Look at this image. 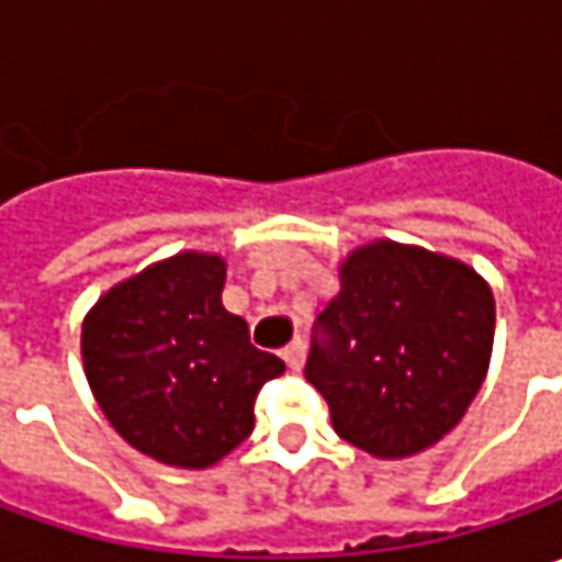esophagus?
<instances>
[{"mask_svg":"<svg viewBox=\"0 0 562 562\" xmlns=\"http://www.w3.org/2000/svg\"><path fill=\"white\" fill-rule=\"evenodd\" d=\"M281 357H284V362L291 366L293 372H300V369H303V362H306V344L296 337L291 347H284V353H281Z\"/></svg>","mask_w":562,"mask_h":562,"instance_id":"1","label":"esophagus"}]
</instances>
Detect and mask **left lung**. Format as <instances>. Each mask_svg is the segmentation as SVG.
Returning <instances> with one entry per match:
<instances>
[{"instance_id": "obj_1", "label": "left lung", "mask_w": 562, "mask_h": 562, "mask_svg": "<svg viewBox=\"0 0 562 562\" xmlns=\"http://www.w3.org/2000/svg\"><path fill=\"white\" fill-rule=\"evenodd\" d=\"M494 344V296L475 271L381 240L340 269L318 313L306 378L337 435L400 460L438 443L479 394Z\"/></svg>"}]
</instances>
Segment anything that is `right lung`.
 <instances>
[{
	"instance_id": "right-lung-1",
	"label": "right lung",
	"mask_w": 562,
	"mask_h": 562,
	"mask_svg": "<svg viewBox=\"0 0 562 562\" xmlns=\"http://www.w3.org/2000/svg\"><path fill=\"white\" fill-rule=\"evenodd\" d=\"M225 262L181 252L105 293L83 322V366L105 419L153 460L218 463L252 431L284 362L222 306Z\"/></svg>"
}]
</instances>
